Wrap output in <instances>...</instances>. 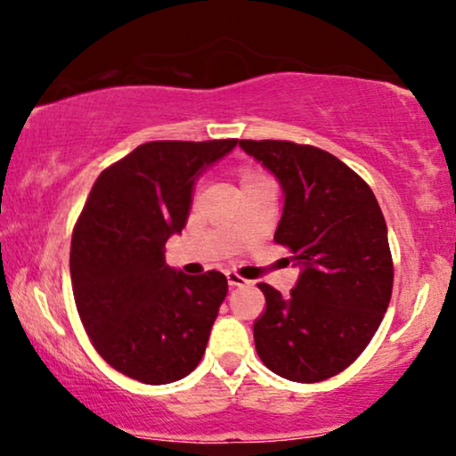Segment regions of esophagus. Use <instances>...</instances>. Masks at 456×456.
Here are the masks:
<instances>
[{"label": "esophagus", "mask_w": 456, "mask_h": 456, "mask_svg": "<svg viewBox=\"0 0 456 456\" xmlns=\"http://www.w3.org/2000/svg\"><path fill=\"white\" fill-rule=\"evenodd\" d=\"M226 278H228V284L230 286H245V284H248L245 278H240L239 273H234V272H228Z\"/></svg>", "instance_id": "1"}]
</instances>
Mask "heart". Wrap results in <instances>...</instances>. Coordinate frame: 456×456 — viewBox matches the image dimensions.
<instances>
[{"mask_svg": "<svg viewBox=\"0 0 456 456\" xmlns=\"http://www.w3.org/2000/svg\"><path fill=\"white\" fill-rule=\"evenodd\" d=\"M259 176H255V174H245V176H242V183H251V180H257Z\"/></svg>", "mask_w": 456, "mask_h": 456, "instance_id": "b5f03b06", "label": "heart"}]
</instances>
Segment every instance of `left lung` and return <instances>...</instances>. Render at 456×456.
Segmentation results:
<instances>
[{
  "mask_svg": "<svg viewBox=\"0 0 456 456\" xmlns=\"http://www.w3.org/2000/svg\"><path fill=\"white\" fill-rule=\"evenodd\" d=\"M282 189L273 240L298 267L289 297L259 284L265 314L253 338L267 370L314 384L346 370L378 332L392 295L388 228L370 186L323 149L239 141Z\"/></svg>",
  "mask_w": 456,
  "mask_h": 456,
  "instance_id": "8db88e82",
  "label": "left lung"
}]
</instances>
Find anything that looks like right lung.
<instances>
[{
  "label": "right lung",
  "mask_w": 456,
  "mask_h": 456,
  "mask_svg": "<svg viewBox=\"0 0 456 456\" xmlns=\"http://www.w3.org/2000/svg\"><path fill=\"white\" fill-rule=\"evenodd\" d=\"M236 142H145L93 184L72 234V290L93 346L124 376L170 384L203 357L228 280L174 270L166 242L186 226L199 176Z\"/></svg>",
  "instance_id": "right-lung-1"
}]
</instances>
